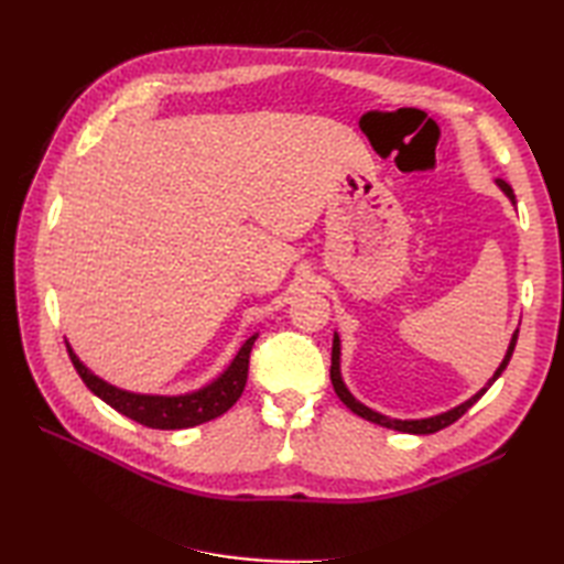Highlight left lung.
Instances as JSON below:
<instances>
[{
  "mask_svg": "<svg viewBox=\"0 0 564 564\" xmlns=\"http://www.w3.org/2000/svg\"><path fill=\"white\" fill-rule=\"evenodd\" d=\"M497 186H499L501 191H505L507 198L513 203V206H517V196H513V188H511L507 182H501V178H497ZM517 339H519V329L513 332V337H511V341H509V349H507V354H505V361L499 364V368L495 370V376L487 380V386H485L480 392H475L470 400H465L463 404L453 406V410H448V412H441V414L426 416V419H390V416L380 414V412H376V410H370V406L358 402V400L354 398V394L349 392V388L344 386V380H341V368H339L341 341H339V334H334V341H332V368H329V378H332L334 392L339 394V400H341L346 406H349V410H351L354 414L366 419V422H373V424H378V426L402 431V434H436V431L451 426L453 422H458V419H460L467 410H470V406H473L477 400H480L489 388H492V382H495L501 373H505V368L509 366L511 354H513V346H517Z\"/></svg>",
  "mask_w": 564,
  "mask_h": 564,
  "instance_id": "8db88e82",
  "label": "left lung"
}]
</instances>
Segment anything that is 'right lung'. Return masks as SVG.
I'll return each mask as SVG.
<instances>
[{
	"instance_id": "1",
	"label": "right lung",
	"mask_w": 564,
	"mask_h": 564,
	"mask_svg": "<svg viewBox=\"0 0 564 564\" xmlns=\"http://www.w3.org/2000/svg\"><path fill=\"white\" fill-rule=\"evenodd\" d=\"M257 337L259 334H251V337L239 346L237 356L218 378L210 380L208 386L186 394H140L121 390L111 386V382H106L104 378L94 376L91 370L79 361V356L72 351L69 344L67 351L72 358V366L77 368L79 378L84 380V386L97 394L99 400L111 404L116 412H121L123 416L150 429H188L225 414L239 400V394H242L247 386L249 354Z\"/></svg>"
}]
</instances>
